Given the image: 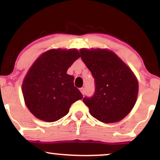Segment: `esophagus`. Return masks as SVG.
<instances>
[{
	"mask_svg": "<svg viewBox=\"0 0 160 160\" xmlns=\"http://www.w3.org/2000/svg\"><path fill=\"white\" fill-rule=\"evenodd\" d=\"M80 92H81V93H82V95H84V94H85V89H84V88H80Z\"/></svg>",
	"mask_w": 160,
	"mask_h": 160,
	"instance_id": "obj_1",
	"label": "esophagus"
}]
</instances>
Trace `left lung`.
<instances>
[{
    "instance_id": "left-lung-1",
    "label": "left lung",
    "mask_w": 160,
    "mask_h": 160,
    "mask_svg": "<svg viewBox=\"0 0 160 160\" xmlns=\"http://www.w3.org/2000/svg\"><path fill=\"white\" fill-rule=\"evenodd\" d=\"M80 57L95 79V92L82 101L95 119L118 122L132 111L138 83L132 70L115 53L106 49L80 50Z\"/></svg>"
}]
</instances>
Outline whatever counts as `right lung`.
<instances>
[{"label":"right lung","instance_id":"obj_1","mask_svg":"<svg viewBox=\"0 0 160 160\" xmlns=\"http://www.w3.org/2000/svg\"><path fill=\"white\" fill-rule=\"evenodd\" d=\"M80 57L77 49H50L29 69L22 83L25 104L40 120L55 122L67 114L71 105L82 98L67 71Z\"/></svg>","mask_w":160,"mask_h":160}]
</instances>
